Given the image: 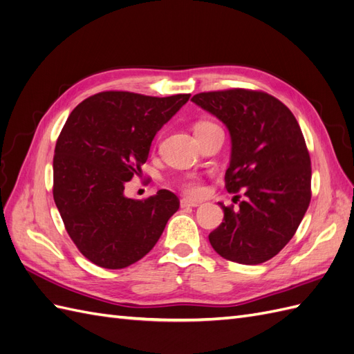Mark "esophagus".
Returning <instances> with one entry per match:
<instances>
[{
    "mask_svg": "<svg viewBox=\"0 0 354 354\" xmlns=\"http://www.w3.org/2000/svg\"><path fill=\"white\" fill-rule=\"evenodd\" d=\"M180 205L181 208H186V207H198L199 202L194 201V199H189V198H183L180 201Z\"/></svg>",
    "mask_w": 354,
    "mask_h": 354,
    "instance_id": "obj_1",
    "label": "esophagus"
}]
</instances>
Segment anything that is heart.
<instances>
[{
  "label": "heart",
  "instance_id": "obj_1",
  "mask_svg": "<svg viewBox=\"0 0 354 354\" xmlns=\"http://www.w3.org/2000/svg\"><path fill=\"white\" fill-rule=\"evenodd\" d=\"M216 127L217 125L214 124V122L199 121L195 125V134L196 133H202V131H207V130H211V128H216ZM177 185L189 196H199V195H202V192H203V186H202L201 178L196 177V176H192V174L178 178L177 180Z\"/></svg>",
  "mask_w": 354,
  "mask_h": 354
}]
</instances>
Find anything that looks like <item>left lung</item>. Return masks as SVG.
Segmentation results:
<instances>
[{
	"label": "left lung",
	"mask_w": 354,
	"mask_h": 354,
	"mask_svg": "<svg viewBox=\"0 0 354 354\" xmlns=\"http://www.w3.org/2000/svg\"><path fill=\"white\" fill-rule=\"evenodd\" d=\"M192 102L229 128L232 158L224 181L229 194L245 195L236 209L220 203L224 218L209 233L211 246L239 264L273 259L292 239L312 199L301 128L281 100L260 90L207 91Z\"/></svg>",
	"instance_id": "left-lung-1"
}]
</instances>
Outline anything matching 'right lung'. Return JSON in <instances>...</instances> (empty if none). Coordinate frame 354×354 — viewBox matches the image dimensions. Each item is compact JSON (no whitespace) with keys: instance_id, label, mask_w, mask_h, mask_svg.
<instances>
[{"instance_id":"add662e5","label":"right lung","mask_w":354,"mask_h":354,"mask_svg":"<svg viewBox=\"0 0 354 354\" xmlns=\"http://www.w3.org/2000/svg\"><path fill=\"white\" fill-rule=\"evenodd\" d=\"M190 94L153 97L102 91L81 102L63 125L53 158V198L80 252L103 269H124L151 251L180 201L160 189L125 198L142 174L155 134Z\"/></svg>"}]
</instances>
